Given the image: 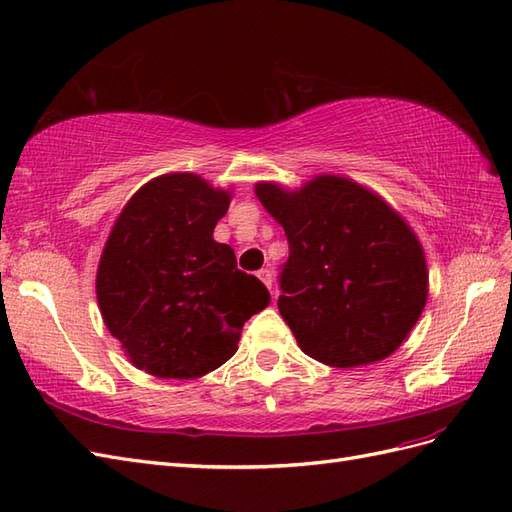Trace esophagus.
I'll use <instances>...</instances> for the list:
<instances>
[{
  "label": "esophagus",
  "instance_id": "1",
  "mask_svg": "<svg viewBox=\"0 0 512 512\" xmlns=\"http://www.w3.org/2000/svg\"><path fill=\"white\" fill-rule=\"evenodd\" d=\"M257 276H259V279L261 281H264V285L272 291V272L268 270V268H261L259 272H257Z\"/></svg>",
  "mask_w": 512,
  "mask_h": 512
}]
</instances>
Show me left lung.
Returning <instances> with one entry per match:
<instances>
[{
	"label": "left lung",
	"instance_id": "1",
	"mask_svg": "<svg viewBox=\"0 0 512 512\" xmlns=\"http://www.w3.org/2000/svg\"><path fill=\"white\" fill-rule=\"evenodd\" d=\"M285 229L279 311L306 356L349 369L384 360L427 302V261L403 218L356 182L319 175L298 193L257 184Z\"/></svg>",
	"mask_w": 512,
	"mask_h": 512
}]
</instances>
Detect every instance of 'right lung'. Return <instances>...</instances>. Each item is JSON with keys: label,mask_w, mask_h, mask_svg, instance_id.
Segmentation results:
<instances>
[{"label": "right lung", "mask_w": 512, "mask_h": 512, "mask_svg": "<svg viewBox=\"0 0 512 512\" xmlns=\"http://www.w3.org/2000/svg\"><path fill=\"white\" fill-rule=\"evenodd\" d=\"M229 193L195 173L141 186L113 225L96 274L102 319L137 369L191 379L225 364L246 319L270 304L266 285L214 242Z\"/></svg>", "instance_id": "add662e5"}]
</instances>
